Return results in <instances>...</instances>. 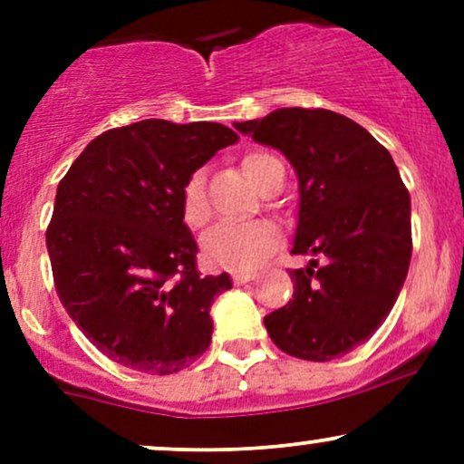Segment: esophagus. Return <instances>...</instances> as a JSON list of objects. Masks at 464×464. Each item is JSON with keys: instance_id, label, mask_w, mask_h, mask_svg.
Segmentation results:
<instances>
[{"instance_id": "1", "label": "esophagus", "mask_w": 464, "mask_h": 464, "mask_svg": "<svg viewBox=\"0 0 464 464\" xmlns=\"http://www.w3.org/2000/svg\"><path fill=\"white\" fill-rule=\"evenodd\" d=\"M253 279H255L253 273H233V281H236L237 285L239 284H248V281H253Z\"/></svg>"}]
</instances>
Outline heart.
<instances>
[{
    "label": "heart",
    "mask_w": 464,
    "mask_h": 464,
    "mask_svg": "<svg viewBox=\"0 0 464 464\" xmlns=\"http://www.w3.org/2000/svg\"><path fill=\"white\" fill-rule=\"evenodd\" d=\"M242 168L246 177L264 194H270L276 185L284 183V165L273 152L253 150L244 154ZM180 211L185 225L194 231L205 228L211 218L209 200L205 191V172H194L180 189ZM281 236L270 222H250V225H220L211 228L202 239V257L214 268L248 273L264 264L279 248Z\"/></svg>",
    "instance_id": "b5f03b06"
}]
</instances>
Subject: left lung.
<instances>
[{
    "label": "left lung",
    "mask_w": 464,
    "mask_h": 464,
    "mask_svg": "<svg viewBox=\"0 0 464 464\" xmlns=\"http://www.w3.org/2000/svg\"><path fill=\"white\" fill-rule=\"evenodd\" d=\"M273 146L299 177L295 295L264 318L287 355L329 362L380 329L395 305L410 257V194L391 152L369 130L327 109H276L236 124Z\"/></svg>",
    "instance_id": "1"
}]
</instances>
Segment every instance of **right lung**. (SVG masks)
Segmentation results:
<instances>
[{
  "instance_id": "1",
  "label": "right lung",
  "mask_w": 464,
  "mask_h": 464,
  "mask_svg": "<svg viewBox=\"0 0 464 464\" xmlns=\"http://www.w3.org/2000/svg\"><path fill=\"white\" fill-rule=\"evenodd\" d=\"M237 140L216 121L143 120L95 137L58 183L45 231L56 295L117 364L169 375L209 347L231 279L196 268L180 189Z\"/></svg>"
}]
</instances>
